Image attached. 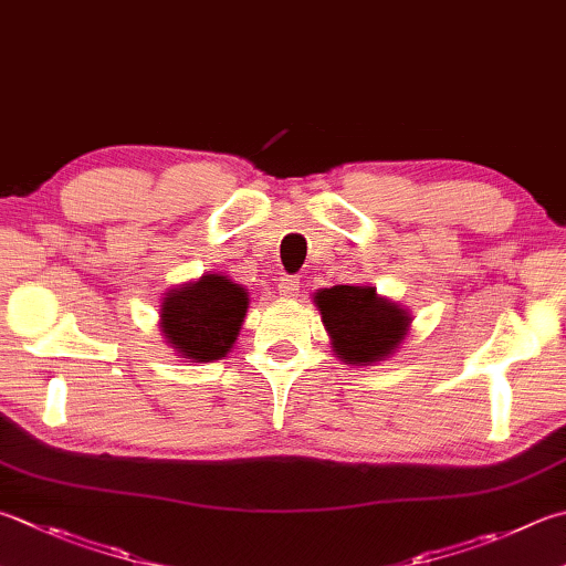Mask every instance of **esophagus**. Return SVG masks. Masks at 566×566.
<instances>
[{
    "instance_id": "34e87169",
    "label": "esophagus",
    "mask_w": 566,
    "mask_h": 566,
    "mask_svg": "<svg viewBox=\"0 0 566 566\" xmlns=\"http://www.w3.org/2000/svg\"><path fill=\"white\" fill-rule=\"evenodd\" d=\"M297 291H301V281L293 279V275H283V279L279 281L281 297H295Z\"/></svg>"
}]
</instances>
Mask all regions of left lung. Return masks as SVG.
<instances>
[{
	"mask_svg": "<svg viewBox=\"0 0 566 566\" xmlns=\"http://www.w3.org/2000/svg\"><path fill=\"white\" fill-rule=\"evenodd\" d=\"M335 355L347 365H371L389 357L407 337L411 315L371 285H333L315 293Z\"/></svg>",
	"mask_w": 566,
	"mask_h": 566,
	"instance_id": "obj_1",
	"label": "left lung"
}]
</instances>
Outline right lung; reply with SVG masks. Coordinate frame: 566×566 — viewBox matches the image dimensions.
<instances>
[{"label":"right lung","mask_w":566,"mask_h":566,"mask_svg":"<svg viewBox=\"0 0 566 566\" xmlns=\"http://www.w3.org/2000/svg\"><path fill=\"white\" fill-rule=\"evenodd\" d=\"M249 311V293L227 275L207 273L172 287L159 305V327L179 357L211 361L229 355Z\"/></svg>","instance_id":"1"}]
</instances>
